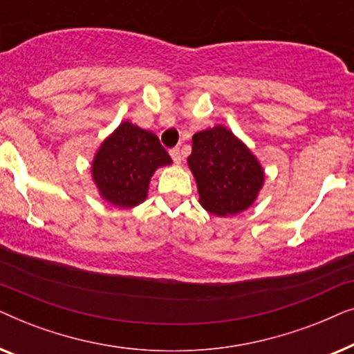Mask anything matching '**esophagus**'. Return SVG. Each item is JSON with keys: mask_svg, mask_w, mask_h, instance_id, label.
I'll return each instance as SVG.
<instances>
[{"mask_svg": "<svg viewBox=\"0 0 354 354\" xmlns=\"http://www.w3.org/2000/svg\"><path fill=\"white\" fill-rule=\"evenodd\" d=\"M169 154H171L172 161L176 162V164H180L182 162V153H180V149H178V148H172L171 151H169Z\"/></svg>", "mask_w": 354, "mask_h": 354, "instance_id": "34e87169", "label": "esophagus"}]
</instances>
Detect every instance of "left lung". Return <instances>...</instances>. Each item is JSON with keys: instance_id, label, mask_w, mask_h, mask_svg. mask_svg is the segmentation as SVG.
Instances as JSON below:
<instances>
[{"instance_id": "left-lung-1", "label": "left lung", "mask_w": 354, "mask_h": 354, "mask_svg": "<svg viewBox=\"0 0 354 354\" xmlns=\"http://www.w3.org/2000/svg\"><path fill=\"white\" fill-rule=\"evenodd\" d=\"M192 143L187 162L200 205L221 217L248 209L264 183L263 167L248 147L222 125L195 133Z\"/></svg>"}]
</instances>
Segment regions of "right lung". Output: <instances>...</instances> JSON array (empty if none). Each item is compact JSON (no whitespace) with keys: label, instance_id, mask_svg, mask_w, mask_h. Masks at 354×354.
Here are the masks:
<instances>
[{"label":"right lung","instance_id":"obj_1","mask_svg":"<svg viewBox=\"0 0 354 354\" xmlns=\"http://www.w3.org/2000/svg\"><path fill=\"white\" fill-rule=\"evenodd\" d=\"M169 164L172 159L156 135L124 120L96 151L91 177L103 200L133 207L147 200L154 171Z\"/></svg>","mask_w":354,"mask_h":354}]
</instances>
